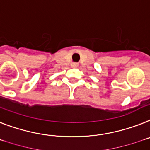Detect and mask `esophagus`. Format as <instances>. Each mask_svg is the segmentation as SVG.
I'll use <instances>...</instances> for the list:
<instances>
[{
	"instance_id": "34e87169",
	"label": "esophagus",
	"mask_w": 150,
	"mask_h": 150,
	"mask_svg": "<svg viewBox=\"0 0 150 150\" xmlns=\"http://www.w3.org/2000/svg\"><path fill=\"white\" fill-rule=\"evenodd\" d=\"M78 64L77 63H72L71 64V67H77Z\"/></svg>"
}]
</instances>
